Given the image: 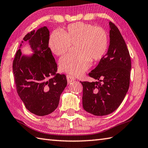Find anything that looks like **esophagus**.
Instances as JSON below:
<instances>
[{"label": "esophagus", "mask_w": 148, "mask_h": 148, "mask_svg": "<svg viewBox=\"0 0 148 148\" xmlns=\"http://www.w3.org/2000/svg\"><path fill=\"white\" fill-rule=\"evenodd\" d=\"M66 78H67V80H68V84H70L71 82L74 81V80H75V77H72V76H71V75H67Z\"/></svg>", "instance_id": "esophagus-1"}]
</instances>
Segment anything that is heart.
Returning a JSON list of instances; mask_svg holds the SVG:
<instances>
[{
	"mask_svg": "<svg viewBox=\"0 0 148 148\" xmlns=\"http://www.w3.org/2000/svg\"><path fill=\"white\" fill-rule=\"evenodd\" d=\"M108 44V35L104 29L83 22L69 25L66 31H53L49 40L50 48L57 56L66 54L71 44L77 45L78 54L68 55L59 60L61 70L73 76H79L87 70L91 59L97 61L102 58Z\"/></svg>",
	"mask_w": 148,
	"mask_h": 148,
	"instance_id": "heart-1",
	"label": "heart"
}]
</instances>
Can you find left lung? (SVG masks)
Instances as JSON below:
<instances>
[{
  "label": "left lung",
  "mask_w": 148,
  "mask_h": 148,
  "mask_svg": "<svg viewBox=\"0 0 148 148\" xmlns=\"http://www.w3.org/2000/svg\"><path fill=\"white\" fill-rule=\"evenodd\" d=\"M110 25V45L89 76L96 82H80L83 86L82 106L96 116L113 113L123 101L130 86L132 63L126 42L115 24Z\"/></svg>",
  "instance_id": "obj_1"
}]
</instances>
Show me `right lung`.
Returning a JSON list of instances; mask_svg holds the SVG:
<instances>
[{
    "mask_svg": "<svg viewBox=\"0 0 148 148\" xmlns=\"http://www.w3.org/2000/svg\"><path fill=\"white\" fill-rule=\"evenodd\" d=\"M46 26L32 31L22 41L27 42L33 53L22 54L19 48L13 62L16 91L27 110L45 116L56 110L67 86L65 75L57 73V65L49 48Z\"/></svg>",
    "mask_w": 148,
    "mask_h": 148,
    "instance_id": "add662e5",
    "label": "right lung"
}]
</instances>
